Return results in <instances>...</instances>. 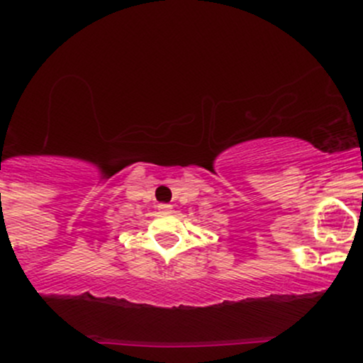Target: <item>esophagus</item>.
I'll return each instance as SVG.
<instances>
[{
    "instance_id": "obj_1",
    "label": "esophagus",
    "mask_w": 363,
    "mask_h": 363,
    "mask_svg": "<svg viewBox=\"0 0 363 363\" xmlns=\"http://www.w3.org/2000/svg\"><path fill=\"white\" fill-rule=\"evenodd\" d=\"M158 208L162 211L163 213H170L172 212V205L170 203H160Z\"/></svg>"
}]
</instances>
